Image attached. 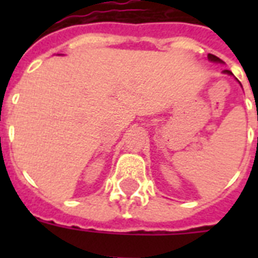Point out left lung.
<instances>
[{"instance_id": "obj_1", "label": "left lung", "mask_w": 258, "mask_h": 258, "mask_svg": "<svg viewBox=\"0 0 258 258\" xmlns=\"http://www.w3.org/2000/svg\"><path fill=\"white\" fill-rule=\"evenodd\" d=\"M208 58H209V60H210V61H213V62H220V64H224V61H222L221 58L217 57V56H214V54L209 53L208 54ZM224 74L232 75V76H233V74H232V72H230V71H224ZM236 80H237V79H236ZM238 83H240V82H238ZM240 86H241V83H240Z\"/></svg>"}]
</instances>
